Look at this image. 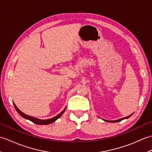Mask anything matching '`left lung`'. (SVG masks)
Instances as JSON below:
<instances>
[{
    "mask_svg": "<svg viewBox=\"0 0 152 152\" xmlns=\"http://www.w3.org/2000/svg\"><path fill=\"white\" fill-rule=\"evenodd\" d=\"M132 115H133V114H131V115H130L127 116V117H125V118H121V119H117V120H114V121H108V120H106V121L110 122V123H116V122H119V121H122L123 119H127V118H129V117H131V116Z\"/></svg>",
    "mask_w": 152,
    "mask_h": 152,
    "instance_id": "obj_1",
    "label": "left lung"
}]
</instances>
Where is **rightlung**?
Listing matches in <instances>:
<instances>
[{
	"label": "right lung",
	"mask_w": 152,
	"mask_h": 152,
	"mask_svg": "<svg viewBox=\"0 0 152 152\" xmlns=\"http://www.w3.org/2000/svg\"><path fill=\"white\" fill-rule=\"evenodd\" d=\"M14 107H15V110L19 113V115H21L23 118L27 119H28V120H30L32 122H33L34 124H37V125H48V124H52V123H53L55 121L57 120L58 118H59L62 115V114H63L64 111H65V110H66V108H65L62 112L60 113L59 114H58L57 116H56V117H54L53 118H51V119H39L33 118V117H31V116H29V115L24 114L23 112H22L21 110H19L17 106H15L14 103Z\"/></svg>",
	"instance_id": "right-lung-1"
}]
</instances>
